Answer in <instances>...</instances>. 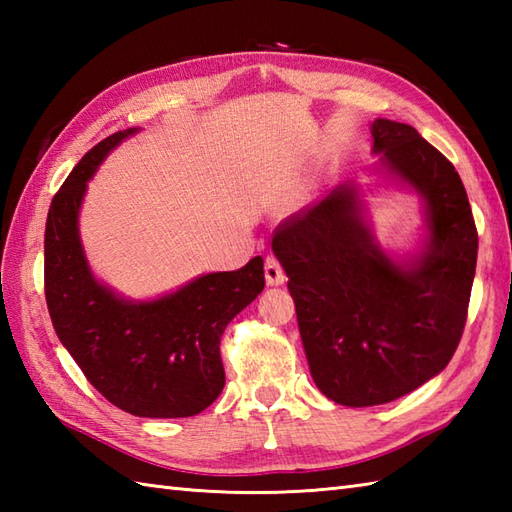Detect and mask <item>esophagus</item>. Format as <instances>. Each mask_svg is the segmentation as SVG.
Wrapping results in <instances>:
<instances>
[{
    "label": "esophagus",
    "mask_w": 512,
    "mask_h": 512,
    "mask_svg": "<svg viewBox=\"0 0 512 512\" xmlns=\"http://www.w3.org/2000/svg\"><path fill=\"white\" fill-rule=\"evenodd\" d=\"M266 284L268 286H281L286 281V273L275 257H266Z\"/></svg>",
    "instance_id": "34e87169"
}]
</instances>
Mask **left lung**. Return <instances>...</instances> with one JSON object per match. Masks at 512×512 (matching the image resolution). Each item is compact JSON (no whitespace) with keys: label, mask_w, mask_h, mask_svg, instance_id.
Returning a JSON list of instances; mask_svg holds the SVG:
<instances>
[{"label":"left lung","mask_w":512,"mask_h":512,"mask_svg":"<svg viewBox=\"0 0 512 512\" xmlns=\"http://www.w3.org/2000/svg\"><path fill=\"white\" fill-rule=\"evenodd\" d=\"M374 154L427 204L429 239L398 264L343 184L277 226L310 374L347 407L385 405L449 365L462 339L477 262V228L458 171L416 129L376 118Z\"/></svg>","instance_id":"1"}]
</instances>
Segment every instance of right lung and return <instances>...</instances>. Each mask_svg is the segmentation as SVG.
<instances>
[{"label":"right lung","instance_id":"add662e5","mask_svg":"<svg viewBox=\"0 0 512 512\" xmlns=\"http://www.w3.org/2000/svg\"><path fill=\"white\" fill-rule=\"evenodd\" d=\"M136 132H116L92 147L52 198L43 242L46 303L59 341L112 405L140 418H189L222 394L220 339L264 290V259L202 275L154 301H127L96 281L83 255L79 209L96 167Z\"/></svg>","mask_w":512,"mask_h":512}]
</instances>
